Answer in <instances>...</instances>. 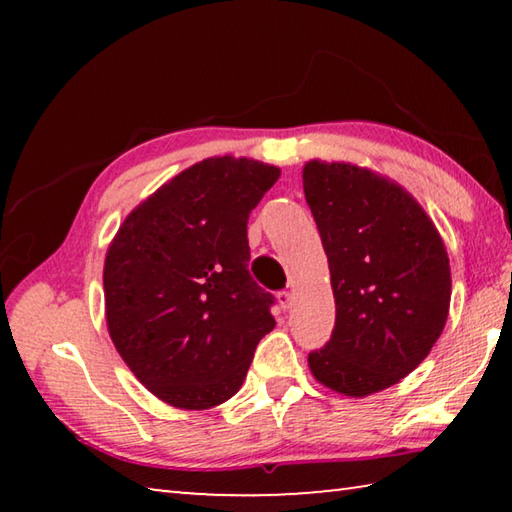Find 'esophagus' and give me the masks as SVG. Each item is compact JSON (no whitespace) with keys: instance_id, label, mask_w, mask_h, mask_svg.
<instances>
[{"instance_id":"esophagus-1","label":"esophagus","mask_w":512,"mask_h":512,"mask_svg":"<svg viewBox=\"0 0 512 512\" xmlns=\"http://www.w3.org/2000/svg\"><path fill=\"white\" fill-rule=\"evenodd\" d=\"M277 302H280L282 309H291V305H293V293H291V291L277 293Z\"/></svg>"}]
</instances>
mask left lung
Listing matches in <instances>:
<instances>
[{"mask_svg": "<svg viewBox=\"0 0 512 512\" xmlns=\"http://www.w3.org/2000/svg\"><path fill=\"white\" fill-rule=\"evenodd\" d=\"M302 187L332 277V339L309 354L318 384L348 397L391 388L443 334L452 271L443 237L395 180L352 162L309 160Z\"/></svg>", "mask_w": 512, "mask_h": 512, "instance_id": "obj_1", "label": "left lung"}]
</instances>
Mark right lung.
<instances>
[{
  "label": "right lung",
  "instance_id": "obj_1",
  "mask_svg": "<svg viewBox=\"0 0 512 512\" xmlns=\"http://www.w3.org/2000/svg\"><path fill=\"white\" fill-rule=\"evenodd\" d=\"M280 178L253 158H207L144 198L103 264L108 334L169 406L203 411L244 384L273 296L248 273V214Z\"/></svg>",
  "mask_w": 512,
  "mask_h": 512
}]
</instances>
